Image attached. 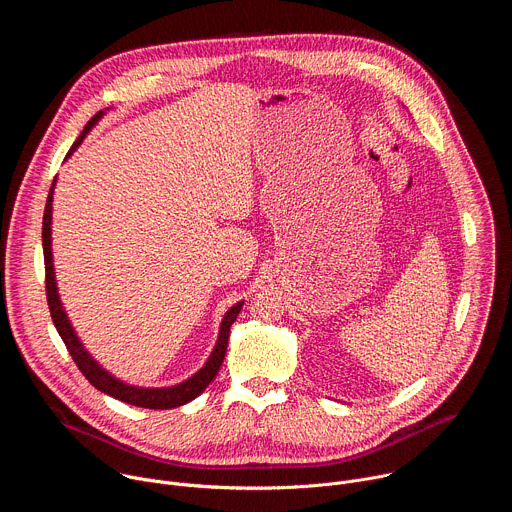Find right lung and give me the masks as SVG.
Listing matches in <instances>:
<instances>
[{
    "instance_id": "1",
    "label": "right lung",
    "mask_w": 512,
    "mask_h": 512,
    "mask_svg": "<svg viewBox=\"0 0 512 512\" xmlns=\"http://www.w3.org/2000/svg\"><path fill=\"white\" fill-rule=\"evenodd\" d=\"M99 111L83 129V133L79 135V139L72 145L70 152L66 154V160L77 152L79 145L83 143V139L89 135V131L101 121V117L107 113ZM54 188H56V178L50 186L48 198H46V208H44V223H42V247H44V265H46V298H48V308H50V316L52 322L60 334V338L64 340L72 360L77 362V367L81 369V373L89 379V383L99 389L101 393H107L123 403L135 405V407H145V409H174L180 405L190 403L192 399H196L210 383L212 379L218 375V369L225 360L227 354V346H229V334H231V326L237 320L245 300L237 302L235 306H231L221 322V328H218V338L216 344L210 352V356L206 358V362L202 364V369H198L192 377H188L186 381L178 383V385H170V387H139V385H129L121 379H117L113 373H109L103 364H99V360L85 348V344L81 342L75 326H72L64 304L60 300L58 294V285H56V271H54V257H52V200H54Z\"/></svg>"
}]
</instances>
